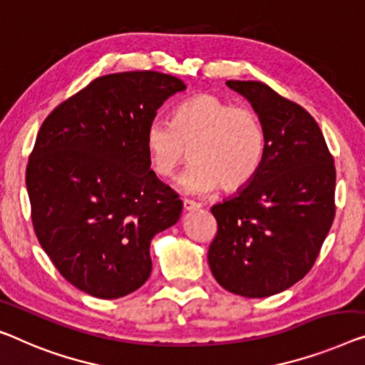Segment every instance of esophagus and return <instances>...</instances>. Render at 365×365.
I'll use <instances>...</instances> for the list:
<instances>
[{
	"label": "esophagus",
	"mask_w": 365,
	"mask_h": 365,
	"mask_svg": "<svg viewBox=\"0 0 365 365\" xmlns=\"http://www.w3.org/2000/svg\"><path fill=\"white\" fill-rule=\"evenodd\" d=\"M200 208H201V205L195 203V201L183 200V211H185V213H190V211H197Z\"/></svg>",
	"instance_id": "1"
}]
</instances>
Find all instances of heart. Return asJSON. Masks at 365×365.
<instances>
[{
	"label": "heart",
	"mask_w": 365,
	"mask_h": 365,
	"mask_svg": "<svg viewBox=\"0 0 365 365\" xmlns=\"http://www.w3.org/2000/svg\"><path fill=\"white\" fill-rule=\"evenodd\" d=\"M145 149L152 170L160 178H170L190 150L193 164L178 180L183 192L206 195L220 185L236 192L252 180L262 164L265 129L252 108L201 93L180 103L172 121L152 119L145 129Z\"/></svg>",
	"instance_id": "heart-1"
}]
</instances>
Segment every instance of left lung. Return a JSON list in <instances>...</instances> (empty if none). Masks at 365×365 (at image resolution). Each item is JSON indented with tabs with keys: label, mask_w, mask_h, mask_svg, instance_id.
<instances>
[{
	"label": "left lung",
	"mask_w": 365,
	"mask_h": 365,
	"mask_svg": "<svg viewBox=\"0 0 365 365\" xmlns=\"http://www.w3.org/2000/svg\"><path fill=\"white\" fill-rule=\"evenodd\" d=\"M226 85L262 119L265 154L252 180L211 208L217 232L208 264L227 292L264 298L313 267L334 220L336 168L318 123L300 105L260 81Z\"/></svg>",
	"instance_id": "left-lung-1"
}]
</instances>
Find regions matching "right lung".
<instances>
[{"mask_svg":"<svg viewBox=\"0 0 365 365\" xmlns=\"http://www.w3.org/2000/svg\"><path fill=\"white\" fill-rule=\"evenodd\" d=\"M183 81L159 72L105 75L42 123L26 168L32 225L65 280L91 297H126L152 272L150 241L182 200L162 183L145 129Z\"/></svg>","mask_w":365,"mask_h":365,"instance_id":"add662e5","label":"right lung"}]
</instances>
